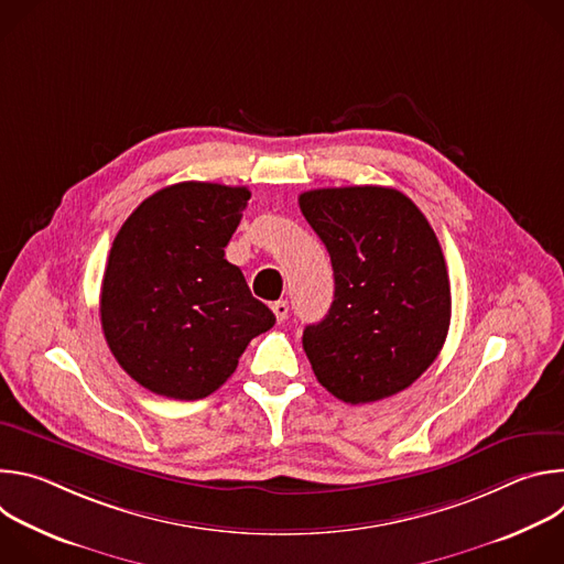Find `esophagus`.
Segmentation results:
<instances>
[{
  "label": "esophagus",
  "instance_id": "esophagus-1",
  "mask_svg": "<svg viewBox=\"0 0 564 564\" xmlns=\"http://www.w3.org/2000/svg\"><path fill=\"white\" fill-rule=\"evenodd\" d=\"M272 312H274V316H276V321L281 324V321H285L288 318V312H290V305H288V301H274L272 303Z\"/></svg>",
  "mask_w": 564,
  "mask_h": 564
}]
</instances>
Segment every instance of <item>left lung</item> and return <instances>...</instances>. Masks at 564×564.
Returning a JSON list of instances; mask_svg holds the SVG:
<instances>
[{"instance_id": "1", "label": "left lung", "mask_w": 564, "mask_h": 564, "mask_svg": "<svg viewBox=\"0 0 564 564\" xmlns=\"http://www.w3.org/2000/svg\"><path fill=\"white\" fill-rule=\"evenodd\" d=\"M299 207L335 272L326 318L303 330L318 383L346 404L409 388L437 359L451 324L446 261L426 216L377 185L303 192Z\"/></svg>"}]
</instances>
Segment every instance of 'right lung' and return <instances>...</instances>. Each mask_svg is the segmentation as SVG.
<instances>
[{"label":"right lung","mask_w":564,"mask_h":564,"mask_svg":"<svg viewBox=\"0 0 564 564\" xmlns=\"http://www.w3.org/2000/svg\"><path fill=\"white\" fill-rule=\"evenodd\" d=\"M250 196L248 187L178 183L142 200L116 234L102 330L116 361L147 390L203 399L274 326L272 310L225 259Z\"/></svg>","instance_id":"add662e5"}]
</instances>
